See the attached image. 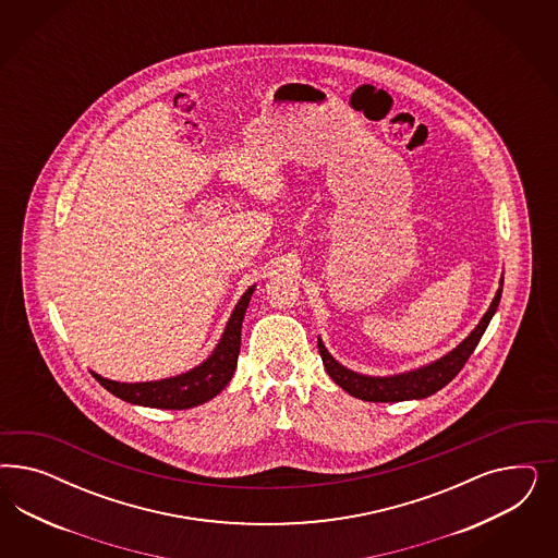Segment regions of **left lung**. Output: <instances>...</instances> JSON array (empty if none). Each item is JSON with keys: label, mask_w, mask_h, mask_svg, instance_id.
<instances>
[{"label": "left lung", "mask_w": 558, "mask_h": 558, "mask_svg": "<svg viewBox=\"0 0 558 558\" xmlns=\"http://www.w3.org/2000/svg\"><path fill=\"white\" fill-rule=\"evenodd\" d=\"M504 292V276L499 282V290L495 292V299L490 303L489 311L483 315V319L471 331V336L460 341L452 352L441 355L436 362L425 364L417 371L401 372L395 376H368L357 374L345 366H341L333 355L327 352L322 338L317 341L319 354H322L323 366L327 374L333 378L345 392H350L355 399L371 401V403H399V401H411V399H425L439 389H444L458 372L464 368L466 360L471 357L474 348L483 338L487 325H489Z\"/></svg>", "instance_id": "1"}]
</instances>
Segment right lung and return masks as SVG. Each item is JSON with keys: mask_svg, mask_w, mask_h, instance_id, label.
Wrapping results in <instances>:
<instances>
[{"mask_svg": "<svg viewBox=\"0 0 558 558\" xmlns=\"http://www.w3.org/2000/svg\"><path fill=\"white\" fill-rule=\"evenodd\" d=\"M254 290L255 284L247 288L245 294L239 299L217 348L201 366L184 374L163 378V380H151V383H117L92 372L94 378L108 392L133 405L153 407V409H190V407L203 405L213 397H217L233 378L239 348H241V325Z\"/></svg>", "mask_w": 558, "mask_h": 558, "instance_id": "obj_1", "label": "right lung"}]
</instances>
